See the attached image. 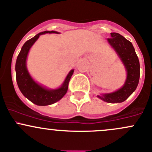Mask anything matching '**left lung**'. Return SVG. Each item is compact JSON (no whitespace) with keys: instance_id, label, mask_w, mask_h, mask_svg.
<instances>
[{"instance_id":"1","label":"left lung","mask_w":152,"mask_h":152,"mask_svg":"<svg viewBox=\"0 0 152 152\" xmlns=\"http://www.w3.org/2000/svg\"><path fill=\"white\" fill-rule=\"evenodd\" d=\"M111 38L107 39L110 45L114 49L126 71L125 83L120 89L113 93H103L98 98L107 103H121L126 100L138 85L140 79V62L134 47L120 34L110 33Z\"/></svg>"}]
</instances>
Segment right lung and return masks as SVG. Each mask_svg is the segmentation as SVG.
Wrapping results in <instances>:
<instances>
[{"mask_svg": "<svg viewBox=\"0 0 152 152\" xmlns=\"http://www.w3.org/2000/svg\"><path fill=\"white\" fill-rule=\"evenodd\" d=\"M45 34H59V32L55 31H45L37 34L31 39L26 41L18 54L15 64L16 80L20 90L30 102L39 106L53 104L63 98L66 94L69 82L74 72L73 69L70 70L62 85L56 89L47 88L46 87L35 82L34 79L31 77L26 66V59L29 50L39 36Z\"/></svg>", "mask_w": 152, "mask_h": 152, "instance_id": "add662e5", "label": "right lung"}]
</instances>
